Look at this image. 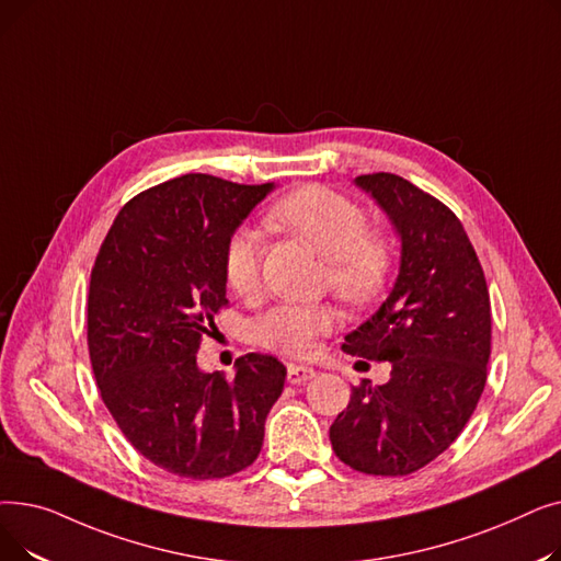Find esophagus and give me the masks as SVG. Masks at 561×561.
I'll return each mask as SVG.
<instances>
[{"label":"esophagus","mask_w":561,"mask_h":561,"mask_svg":"<svg viewBox=\"0 0 561 561\" xmlns=\"http://www.w3.org/2000/svg\"><path fill=\"white\" fill-rule=\"evenodd\" d=\"M316 377V370L309 368V366H298V364H288V370H286V379L288 385H305V381L313 379Z\"/></svg>","instance_id":"esophagus-1"}]
</instances>
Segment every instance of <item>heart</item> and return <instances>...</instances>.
Returning a JSON list of instances; mask_svg holds the SVG:
<instances>
[{
    "instance_id": "heart-1",
    "label": "heart",
    "mask_w": 561,
    "mask_h": 561,
    "mask_svg": "<svg viewBox=\"0 0 561 561\" xmlns=\"http://www.w3.org/2000/svg\"><path fill=\"white\" fill-rule=\"evenodd\" d=\"M271 229L298 236L328 259L325 284L352 307H366L381 296L396 268V250L387 231L366 227V214L350 197L309 184L277 199L263 216ZM225 277L241 298L261 288V243L250 229L236 231L225 248ZM334 328L330 305H279L254 322V339L286 357H307L318 336Z\"/></svg>"
}]
</instances>
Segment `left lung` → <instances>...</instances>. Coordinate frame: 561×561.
<instances>
[{"label":"left lung","instance_id":"1","mask_svg":"<svg viewBox=\"0 0 561 561\" xmlns=\"http://www.w3.org/2000/svg\"><path fill=\"white\" fill-rule=\"evenodd\" d=\"M355 182L393 220L402 256L389 298L343 350L389 362L391 379H362L330 438L345 466L398 478L446 453L473 416L486 385L491 302L480 259L444 202L391 172Z\"/></svg>","mask_w":561,"mask_h":561}]
</instances>
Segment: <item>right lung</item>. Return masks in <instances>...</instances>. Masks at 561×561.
<instances>
[{
    "mask_svg": "<svg viewBox=\"0 0 561 561\" xmlns=\"http://www.w3.org/2000/svg\"><path fill=\"white\" fill-rule=\"evenodd\" d=\"M273 184L191 172L131 197L98 252L88 352L100 396L129 444L186 480L241 473L261 453L284 391L273 355L202 373L197 350L227 307L225 248Z\"/></svg>",
    "mask_w": 561,
    "mask_h": 561,
    "instance_id": "right-lung-1",
    "label": "right lung"
}]
</instances>
